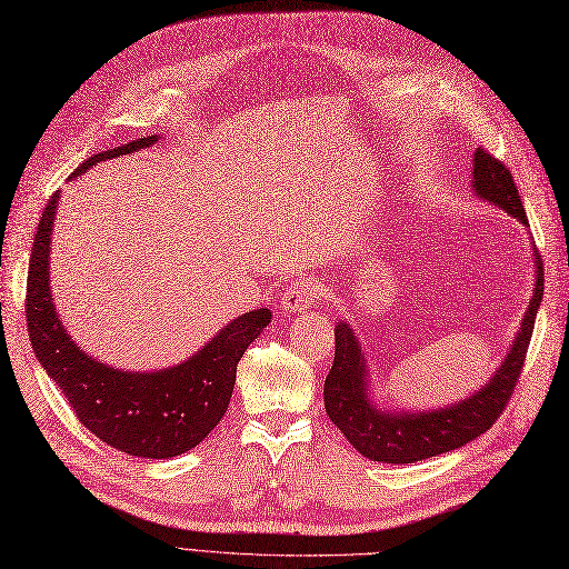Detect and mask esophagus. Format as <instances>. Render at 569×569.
<instances>
[{
    "label": "esophagus",
    "instance_id": "esophagus-1",
    "mask_svg": "<svg viewBox=\"0 0 569 569\" xmlns=\"http://www.w3.org/2000/svg\"><path fill=\"white\" fill-rule=\"evenodd\" d=\"M320 282L316 278H301L297 282H291L284 287L282 297H280V311L282 313H301L308 311V308L316 306L320 299Z\"/></svg>",
    "mask_w": 569,
    "mask_h": 569
}]
</instances>
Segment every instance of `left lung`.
Listing matches in <instances>:
<instances>
[{"label": "left lung", "mask_w": 569, "mask_h": 569, "mask_svg": "<svg viewBox=\"0 0 569 569\" xmlns=\"http://www.w3.org/2000/svg\"><path fill=\"white\" fill-rule=\"evenodd\" d=\"M470 187L479 199L493 203L496 209L518 218L525 228H529L510 170L501 161H496L491 153L481 149L475 151ZM533 266H537L533 268L537 282H533L520 330L515 335L501 366L496 368L485 387L451 406L432 410H389L377 406L370 391L366 351L360 347L353 327L343 320L337 322L335 363L325 380V410L358 453L391 465L418 462L456 451L487 432L503 412L525 366L533 320H537L543 297V263L537 251H533Z\"/></svg>", "instance_id": "1"}]
</instances>
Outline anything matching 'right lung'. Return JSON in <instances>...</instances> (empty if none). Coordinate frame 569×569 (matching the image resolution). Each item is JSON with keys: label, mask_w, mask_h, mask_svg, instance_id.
I'll return each mask as SVG.
<instances>
[{"label": "right lung", "mask_w": 569, "mask_h": 569, "mask_svg": "<svg viewBox=\"0 0 569 569\" xmlns=\"http://www.w3.org/2000/svg\"><path fill=\"white\" fill-rule=\"evenodd\" d=\"M159 142V134L99 151L71 178L94 163L126 157ZM61 192H54L40 218L28 268L26 318L30 347L40 366L63 391L78 420L94 437L137 458H173L192 451L226 416L237 363L270 322L268 308L230 320L203 347L163 370H123L92 358L71 339L51 299V230Z\"/></svg>", "instance_id": "obj_1"}]
</instances>
